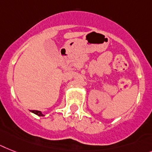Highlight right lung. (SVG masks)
<instances>
[{
  "label": "right lung",
  "instance_id": "1",
  "mask_svg": "<svg viewBox=\"0 0 152 152\" xmlns=\"http://www.w3.org/2000/svg\"><path fill=\"white\" fill-rule=\"evenodd\" d=\"M31 112L33 113L36 114V115H38V116H43L44 115L42 113L40 112V111H38V110H31Z\"/></svg>",
  "mask_w": 152,
  "mask_h": 152
}]
</instances>
